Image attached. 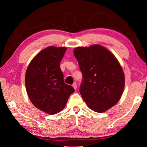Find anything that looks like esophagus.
Returning a JSON list of instances; mask_svg holds the SVG:
<instances>
[{
  "label": "esophagus",
  "instance_id": "esophagus-1",
  "mask_svg": "<svg viewBox=\"0 0 147 147\" xmlns=\"http://www.w3.org/2000/svg\"><path fill=\"white\" fill-rule=\"evenodd\" d=\"M73 88L74 89V90H76V89H77V85L76 84H74L73 85Z\"/></svg>",
  "mask_w": 147,
  "mask_h": 147
}]
</instances>
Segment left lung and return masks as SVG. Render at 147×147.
I'll list each match as a JSON object with an SVG mask.
<instances>
[{
    "label": "left lung",
    "mask_w": 147,
    "mask_h": 147,
    "mask_svg": "<svg viewBox=\"0 0 147 147\" xmlns=\"http://www.w3.org/2000/svg\"><path fill=\"white\" fill-rule=\"evenodd\" d=\"M83 75L80 93L92 110L102 113L115 106L123 94L124 74L117 59L100 45L74 50Z\"/></svg>",
    "instance_id": "8db88e82"
}]
</instances>
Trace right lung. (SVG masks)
Listing matches in <instances>:
<instances>
[{"instance_id": "add662e5", "label": "right lung", "mask_w": 147, "mask_h": 147, "mask_svg": "<svg viewBox=\"0 0 147 147\" xmlns=\"http://www.w3.org/2000/svg\"><path fill=\"white\" fill-rule=\"evenodd\" d=\"M66 50V47H47L32 59L26 71L25 86L30 100L49 115L60 112L74 91L71 86L65 84L59 67Z\"/></svg>"}]
</instances>
